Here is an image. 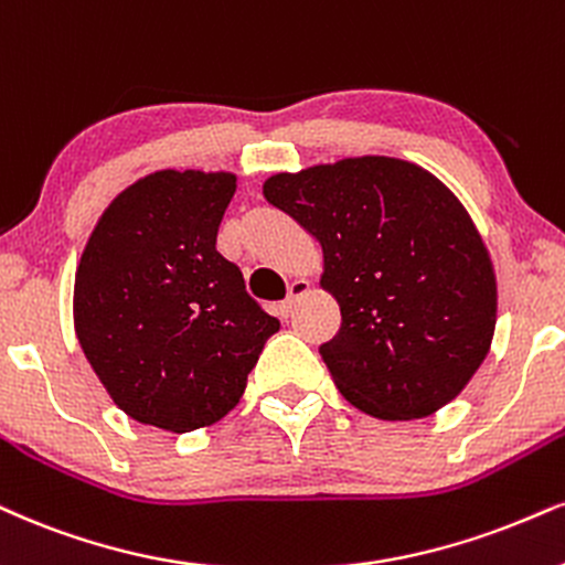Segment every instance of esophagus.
Listing matches in <instances>:
<instances>
[{
	"mask_svg": "<svg viewBox=\"0 0 565 565\" xmlns=\"http://www.w3.org/2000/svg\"><path fill=\"white\" fill-rule=\"evenodd\" d=\"M309 290H311L309 280H294V282H290V288H288V298H285V301L280 303V315H282V317H290V315H294L296 306L301 303V298L309 296Z\"/></svg>",
	"mask_w": 565,
	"mask_h": 565,
	"instance_id": "1",
	"label": "esophagus"
}]
</instances>
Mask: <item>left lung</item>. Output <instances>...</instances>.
<instances>
[{"instance_id":"left-lung-1","label":"left lung","mask_w":565,"mask_h":565,"mask_svg":"<svg viewBox=\"0 0 565 565\" xmlns=\"http://www.w3.org/2000/svg\"><path fill=\"white\" fill-rule=\"evenodd\" d=\"M262 193L322 246L319 285L340 330L319 353L343 398L385 422L448 406L498 319L495 267L456 193L419 164L374 154L277 172Z\"/></svg>"}]
</instances>
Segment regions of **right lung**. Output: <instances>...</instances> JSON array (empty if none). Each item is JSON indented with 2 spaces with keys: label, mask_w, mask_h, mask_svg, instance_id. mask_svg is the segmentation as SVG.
<instances>
[{
  "label": "right lung",
  "mask_w": 565,
  "mask_h": 565,
  "mask_svg": "<svg viewBox=\"0 0 565 565\" xmlns=\"http://www.w3.org/2000/svg\"><path fill=\"white\" fill-rule=\"evenodd\" d=\"M233 172L157 170L109 201L83 248L75 335L130 419L193 431L238 406L280 322L217 250Z\"/></svg>",
  "instance_id": "right-lung-1"
}]
</instances>
